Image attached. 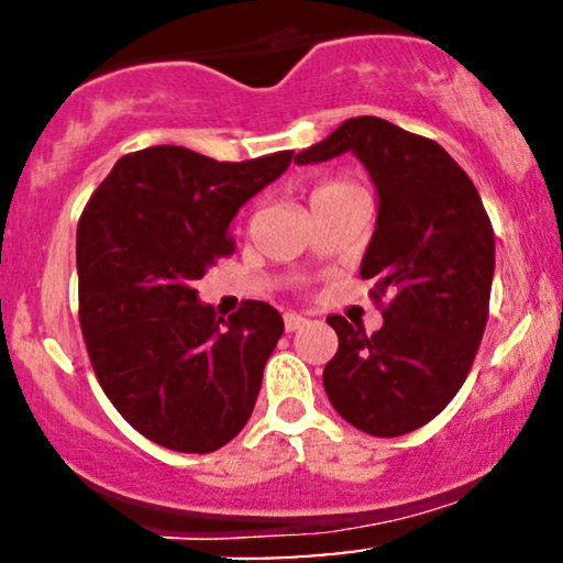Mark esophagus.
<instances>
[{
    "instance_id": "obj_1",
    "label": "esophagus",
    "mask_w": 563,
    "mask_h": 563,
    "mask_svg": "<svg viewBox=\"0 0 563 563\" xmlns=\"http://www.w3.org/2000/svg\"><path fill=\"white\" fill-rule=\"evenodd\" d=\"M283 322H286V331L294 333V331H299V328L307 325V318H303V314H296V312H286L283 314Z\"/></svg>"
}]
</instances>
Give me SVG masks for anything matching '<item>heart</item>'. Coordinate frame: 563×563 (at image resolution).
I'll list each match as a JSON object with an SVG mask.
<instances>
[{
	"label": "heart",
	"mask_w": 563,
	"mask_h": 563,
	"mask_svg": "<svg viewBox=\"0 0 563 563\" xmlns=\"http://www.w3.org/2000/svg\"><path fill=\"white\" fill-rule=\"evenodd\" d=\"M352 190H363V187H360L357 183H352L349 177H331V179H325V183H320L318 187H314L312 200L341 196V192H352Z\"/></svg>",
	"instance_id": "1"
}]
</instances>
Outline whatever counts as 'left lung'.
Masks as SVG:
<instances>
[{
    "instance_id": "1",
    "label": "left lung",
    "mask_w": 563,
    "mask_h": 563,
    "mask_svg": "<svg viewBox=\"0 0 563 563\" xmlns=\"http://www.w3.org/2000/svg\"><path fill=\"white\" fill-rule=\"evenodd\" d=\"M354 153L378 187V224L363 280L384 314L365 333L341 314L322 384L341 418L399 437L437 418L466 380L489 318L495 232L474 183L442 145L376 115L346 119L296 164Z\"/></svg>"
}]
</instances>
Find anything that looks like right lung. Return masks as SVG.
Returning a JSON list of instances; mask_svg holds the SVG:
<instances>
[{"instance_id": "1", "label": "right lung", "mask_w": 563, "mask_h": 563, "mask_svg": "<svg viewBox=\"0 0 563 563\" xmlns=\"http://www.w3.org/2000/svg\"><path fill=\"white\" fill-rule=\"evenodd\" d=\"M294 151L214 161L177 145L126 153L76 230L79 322L89 363L124 421L177 452H214L243 429L283 318L243 301L228 320L196 280L235 251L230 222Z\"/></svg>"}]
</instances>
